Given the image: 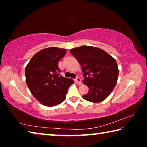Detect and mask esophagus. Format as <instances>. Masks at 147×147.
<instances>
[{
    "instance_id": "1",
    "label": "esophagus",
    "mask_w": 147,
    "mask_h": 147,
    "mask_svg": "<svg viewBox=\"0 0 147 147\" xmlns=\"http://www.w3.org/2000/svg\"><path fill=\"white\" fill-rule=\"evenodd\" d=\"M75 82L78 84V85H81L82 84V81L81 79L79 78V77H77V78L75 79Z\"/></svg>"
}]
</instances>
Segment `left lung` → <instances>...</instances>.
Masks as SVG:
<instances>
[{
  "mask_svg": "<svg viewBox=\"0 0 147 147\" xmlns=\"http://www.w3.org/2000/svg\"><path fill=\"white\" fill-rule=\"evenodd\" d=\"M70 53L81 65L84 84L89 88L85 100L97 103L105 100L112 92L117 82V63L103 50L91 46L72 49Z\"/></svg>",
  "mask_w": 147,
  "mask_h": 147,
  "instance_id": "1",
  "label": "left lung"
}]
</instances>
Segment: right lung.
Wrapping results in <instances>:
<instances>
[{
  "mask_svg": "<svg viewBox=\"0 0 147 147\" xmlns=\"http://www.w3.org/2000/svg\"><path fill=\"white\" fill-rule=\"evenodd\" d=\"M66 51L58 47L44 49L35 54L26 67L27 86L34 97L45 106H55L63 102L74 83L59 74L58 62Z\"/></svg>",
  "mask_w": 147,
  "mask_h": 147,
  "instance_id": "1",
  "label": "right lung"
}]
</instances>
